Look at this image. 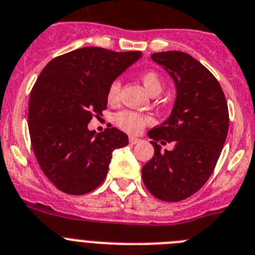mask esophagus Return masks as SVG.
I'll use <instances>...</instances> for the list:
<instances>
[{
    "label": "esophagus",
    "instance_id": "34e87169",
    "mask_svg": "<svg viewBox=\"0 0 255 255\" xmlns=\"http://www.w3.org/2000/svg\"><path fill=\"white\" fill-rule=\"evenodd\" d=\"M140 138H137V137H133V136H131V137H129V142H131L132 145H136V144H138V142H140Z\"/></svg>",
    "mask_w": 255,
    "mask_h": 255
}]
</instances>
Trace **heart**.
<instances>
[{"label": "heart", "instance_id": "b5f03b06", "mask_svg": "<svg viewBox=\"0 0 255 255\" xmlns=\"http://www.w3.org/2000/svg\"><path fill=\"white\" fill-rule=\"evenodd\" d=\"M141 80H142V84H144L145 89L150 95H153V93H158L159 95L162 89H163V81H162L160 76L155 71H146L142 75ZM119 96H121V81L115 80L113 81V84L109 88V102H117L119 100ZM114 122L122 129H124V131L136 133V132H138L141 128L144 127L147 122H150V119L145 117V115L138 114V113L124 110L115 115Z\"/></svg>", "mask_w": 255, "mask_h": 255}]
</instances>
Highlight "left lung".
<instances>
[{
	"mask_svg": "<svg viewBox=\"0 0 255 255\" xmlns=\"http://www.w3.org/2000/svg\"><path fill=\"white\" fill-rule=\"evenodd\" d=\"M176 89L170 117L147 132L154 155L141 171L147 190L162 201L185 200L213 174L228 133V106L219 83L204 65L183 51L151 54ZM172 142V151L156 144Z\"/></svg>",
	"mask_w": 255,
	"mask_h": 255,
	"instance_id": "left-lung-1",
	"label": "left lung"
}]
</instances>
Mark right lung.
<instances>
[{"mask_svg": "<svg viewBox=\"0 0 255 255\" xmlns=\"http://www.w3.org/2000/svg\"><path fill=\"white\" fill-rule=\"evenodd\" d=\"M142 57L141 51L87 46L51 59L31 92L28 128L42 172L59 190L80 196L102 184L113 151L128 145L118 128L95 134L93 115L108 109L113 81Z\"/></svg>", "mask_w": 255, "mask_h": 255, "instance_id": "obj_1", "label": "right lung"}]
</instances>
